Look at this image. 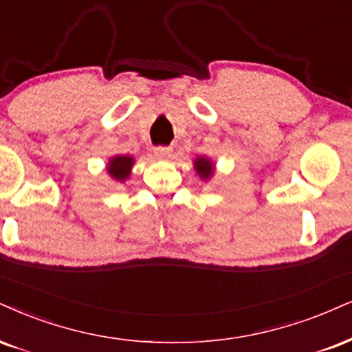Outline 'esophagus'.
I'll return each mask as SVG.
<instances>
[{
	"instance_id": "34e87169",
	"label": "esophagus",
	"mask_w": 352,
	"mask_h": 352,
	"mask_svg": "<svg viewBox=\"0 0 352 352\" xmlns=\"http://www.w3.org/2000/svg\"><path fill=\"white\" fill-rule=\"evenodd\" d=\"M153 151H155L156 158H160V160H168L173 153V150L169 148V146H156Z\"/></svg>"
}]
</instances>
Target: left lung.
I'll return each instance as SVG.
<instances>
[{"mask_svg":"<svg viewBox=\"0 0 352 352\" xmlns=\"http://www.w3.org/2000/svg\"><path fill=\"white\" fill-rule=\"evenodd\" d=\"M194 169L202 181H209L215 175V164L209 156H197L194 160Z\"/></svg>","mask_w":352,"mask_h":352,"instance_id":"left-lung-1","label":"left lung"}]
</instances>
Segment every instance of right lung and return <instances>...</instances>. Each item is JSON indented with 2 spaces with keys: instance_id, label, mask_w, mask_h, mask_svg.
I'll list each match as a JSON object with an SVG mask.
<instances>
[{
  "instance_id": "obj_1",
  "label": "right lung",
  "mask_w": 352,
  "mask_h": 352,
  "mask_svg": "<svg viewBox=\"0 0 352 352\" xmlns=\"http://www.w3.org/2000/svg\"><path fill=\"white\" fill-rule=\"evenodd\" d=\"M135 164V158L132 155H116L109 158V163L106 164V171L111 179L117 183H125L132 175V168Z\"/></svg>"
}]
</instances>
